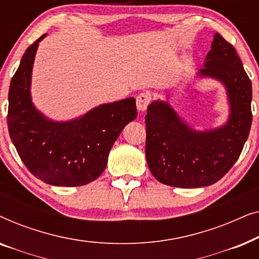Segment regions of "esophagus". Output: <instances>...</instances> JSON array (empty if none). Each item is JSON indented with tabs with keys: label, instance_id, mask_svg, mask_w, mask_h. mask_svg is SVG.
I'll return each mask as SVG.
<instances>
[{
	"label": "esophagus",
	"instance_id": "obj_1",
	"mask_svg": "<svg viewBox=\"0 0 259 259\" xmlns=\"http://www.w3.org/2000/svg\"><path fill=\"white\" fill-rule=\"evenodd\" d=\"M151 100H152V97H151V94L148 93V92H144V93H140L137 97V107H138V109H139L140 112L146 111L147 106L151 104Z\"/></svg>",
	"mask_w": 259,
	"mask_h": 259
}]
</instances>
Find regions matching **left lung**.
<instances>
[{
	"label": "left lung",
	"instance_id": "left-lung-1",
	"mask_svg": "<svg viewBox=\"0 0 259 259\" xmlns=\"http://www.w3.org/2000/svg\"><path fill=\"white\" fill-rule=\"evenodd\" d=\"M199 74L225 84L231 114L221 128L196 132L166 102L148 106L145 153L151 173L165 185L191 189L217 183L239 158L249 137L252 86L235 47L221 34H214Z\"/></svg>",
	"mask_w": 259,
	"mask_h": 259
}]
</instances>
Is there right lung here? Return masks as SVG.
Segmentation results:
<instances>
[{
  "instance_id": "add662e5",
  "label": "right lung",
  "mask_w": 259,
  "mask_h": 259,
  "mask_svg": "<svg viewBox=\"0 0 259 259\" xmlns=\"http://www.w3.org/2000/svg\"><path fill=\"white\" fill-rule=\"evenodd\" d=\"M45 36L27 48L10 82L9 136L21 160L36 178L54 186H82L104 172L113 144L137 118L136 99L101 105L73 121L46 119L30 99L35 53Z\"/></svg>"
}]
</instances>
